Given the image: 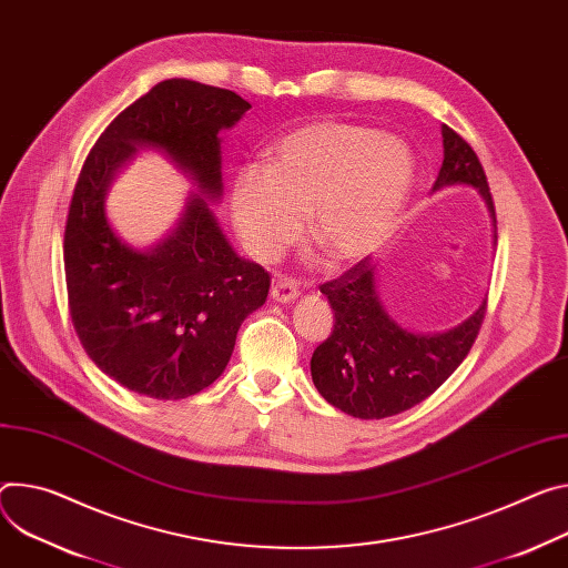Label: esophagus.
Listing matches in <instances>:
<instances>
[{
	"label": "esophagus",
	"instance_id": "obj_1",
	"mask_svg": "<svg viewBox=\"0 0 568 568\" xmlns=\"http://www.w3.org/2000/svg\"><path fill=\"white\" fill-rule=\"evenodd\" d=\"M272 298L276 303H292L294 298H298V285L290 278H278L272 285Z\"/></svg>",
	"mask_w": 568,
	"mask_h": 568
}]
</instances>
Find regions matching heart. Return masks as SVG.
Wrapping results in <instances>:
<instances>
[{
  "label": "heart",
  "instance_id": "obj_1",
  "mask_svg": "<svg viewBox=\"0 0 568 568\" xmlns=\"http://www.w3.org/2000/svg\"><path fill=\"white\" fill-rule=\"evenodd\" d=\"M415 161L378 129L311 122L270 149V165L235 172L229 209L237 237L272 263L301 237L307 213L313 240L337 265L359 263L394 233L407 203Z\"/></svg>",
  "mask_w": 568,
  "mask_h": 568
}]
</instances>
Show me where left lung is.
<instances>
[{
    "mask_svg": "<svg viewBox=\"0 0 568 568\" xmlns=\"http://www.w3.org/2000/svg\"><path fill=\"white\" fill-rule=\"evenodd\" d=\"M444 161L433 192L467 185L485 201L496 240V213L476 151L442 124ZM335 326L311 359L317 392L357 419H385L428 398L467 357L480 331L487 298L478 311L444 333H412L389 313L378 292V267L369 257L322 285Z\"/></svg>",
    "mask_w": 568,
    "mask_h": 568,
    "instance_id": "8db88e82",
    "label": "left lung"
}]
</instances>
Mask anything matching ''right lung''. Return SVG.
<instances>
[{
	"label": "right lung",
	"instance_id": "obj_1",
	"mask_svg": "<svg viewBox=\"0 0 568 568\" xmlns=\"http://www.w3.org/2000/svg\"><path fill=\"white\" fill-rule=\"evenodd\" d=\"M251 109L233 90L168 79L124 109L90 149L65 226V281L77 335L122 387L187 398L226 369L242 322L267 301L270 274L237 255L220 203L222 138ZM142 148L159 150L192 183L178 226L138 250L105 213L114 176Z\"/></svg>",
	"mask_w": 568,
	"mask_h": 568
}]
</instances>
